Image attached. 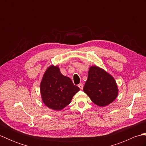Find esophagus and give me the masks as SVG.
Segmentation results:
<instances>
[{
	"label": "esophagus",
	"mask_w": 146,
	"mask_h": 146,
	"mask_svg": "<svg viewBox=\"0 0 146 146\" xmlns=\"http://www.w3.org/2000/svg\"><path fill=\"white\" fill-rule=\"evenodd\" d=\"M78 86V87L80 88V90H83V84H82V83H80V84H79Z\"/></svg>",
	"instance_id": "obj_1"
}]
</instances>
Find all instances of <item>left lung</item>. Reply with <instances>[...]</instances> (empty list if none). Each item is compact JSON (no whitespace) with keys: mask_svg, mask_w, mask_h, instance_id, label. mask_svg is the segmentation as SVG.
Segmentation results:
<instances>
[{"mask_svg":"<svg viewBox=\"0 0 146 146\" xmlns=\"http://www.w3.org/2000/svg\"><path fill=\"white\" fill-rule=\"evenodd\" d=\"M83 91L99 107L111 104L115 100L119 93L113 77L97 66L90 67Z\"/></svg>","mask_w":146,"mask_h":146,"instance_id":"left-lung-1","label":"left lung"}]
</instances>
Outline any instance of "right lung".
<instances>
[{
  "instance_id": "add662e5",
  "label": "right lung",
  "mask_w": 146,
  "mask_h": 146,
  "mask_svg": "<svg viewBox=\"0 0 146 146\" xmlns=\"http://www.w3.org/2000/svg\"><path fill=\"white\" fill-rule=\"evenodd\" d=\"M80 90L69 77L61 73L60 68L53 64L43 75L40 84L41 98L48 108L61 110L70 104L73 97Z\"/></svg>"
}]
</instances>
